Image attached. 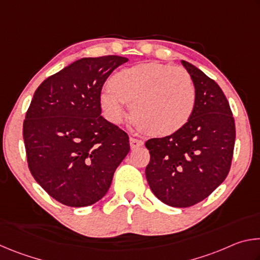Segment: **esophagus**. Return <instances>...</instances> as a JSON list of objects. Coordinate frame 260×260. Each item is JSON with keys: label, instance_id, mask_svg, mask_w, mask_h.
<instances>
[{"label": "esophagus", "instance_id": "esophagus-1", "mask_svg": "<svg viewBox=\"0 0 260 260\" xmlns=\"http://www.w3.org/2000/svg\"><path fill=\"white\" fill-rule=\"evenodd\" d=\"M129 144H131V148L132 149H136V148H140L142 147L144 142L142 140H139V139H135V138H131L129 139Z\"/></svg>", "mask_w": 260, "mask_h": 260}]
</instances>
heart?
Wrapping results in <instances>:
<instances>
[{
  "mask_svg": "<svg viewBox=\"0 0 260 260\" xmlns=\"http://www.w3.org/2000/svg\"><path fill=\"white\" fill-rule=\"evenodd\" d=\"M109 88L100 96L108 119L119 124L127 104H132L140 126L157 136H169L182 129L195 110V86L181 68L155 61L136 64L114 73Z\"/></svg>",
  "mask_w": 260,
  "mask_h": 260,
  "instance_id": "heart-1",
  "label": "heart"
}]
</instances>
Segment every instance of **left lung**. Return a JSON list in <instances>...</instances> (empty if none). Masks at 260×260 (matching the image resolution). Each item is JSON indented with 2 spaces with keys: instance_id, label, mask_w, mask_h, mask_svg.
<instances>
[{
  "instance_id": "8db88e82",
  "label": "left lung",
  "mask_w": 260,
  "mask_h": 260,
  "mask_svg": "<svg viewBox=\"0 0 260 260\" xmlns=\"http://www.w3.org/2000/svg\"><path fill=\"white\" fill-rule=\"evenodd\" d=\"M181 63L196 90L190 120L177 133L146 142L149 186L158 200L173 208L200 203L223 182L235 144L234 118L221 88L192 64Z\"/></svg>"
}]
</instances>
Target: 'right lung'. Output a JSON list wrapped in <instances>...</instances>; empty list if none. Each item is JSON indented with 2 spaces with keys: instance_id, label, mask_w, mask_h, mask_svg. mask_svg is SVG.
<instances>
[{
  "instance_id": "1",
  "label": "right lung",
  "mask_w": 260,
  "mask_h": 260,
  "mask_svg": "<svg viewBox=\"0 0 260 260\" xmlns=\"http://www.w3.org/2000/svg\"><path fill=\"white\" fill-rule=\"evenodd\" d=\"M128 58L78 59L35 90L23 127L30 173L59 203L82 208L108 192L129 152L124 131L101 116L103 83Z\"/></svg>"
}]
</instances>
